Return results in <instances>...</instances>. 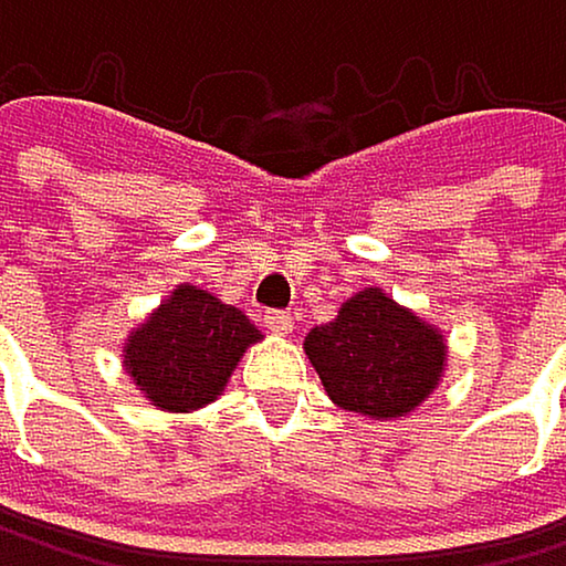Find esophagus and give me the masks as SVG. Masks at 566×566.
<instances>
[{
  "label": "esophagus",
  "instance_id": "1",
  "mask_svg": "<svg viewBox=\"0 0 566 566\" xmlns=\"http://www.w3.org/2000/svg\"><path fill=\"white\" fill-rule=\"evenodd\" d=\"M263 324L273 331V334H293V314H286V310H266L263 314Z\"/></svg>",
  "mask_w": 566,
  "mask_h": 566
}]
</instances>
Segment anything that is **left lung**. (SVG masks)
I'll use <instances>...</instances> for the list:
<instances>
[{
	"mask_svg": "<svg viewBox=\"0 0 566 566\" xmlns=\"http://www.w3.org/2000/svg\"><path fill=\"white\" fill-rule=\"evenodd\" d=\"M303 350L337 408L378 421L415 411L446 371L442 331L378 286L354 293L331 324L310 331Z\"/></svg>",
	"mask_w": 566,
	"mask_h": 566,
	"instance_id": "8db88e82",
	"label": "left lung"
}]
</instances>
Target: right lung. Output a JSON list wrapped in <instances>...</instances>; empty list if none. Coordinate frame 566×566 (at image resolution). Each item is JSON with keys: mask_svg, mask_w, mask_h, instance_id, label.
I'll return each mask as SVG.
<instances>
[{"mask_svg": "<svg viewBox=\"0 0 566 566\" xmlns=\"http://www.w3.org/2000/svg\"><path fill=\"white\" fill-rule=\"evenodd\" d=\"M260 337L239 306L181 283L130 331L124 367L140 395L161 411H195L226 391L232 367Z\"/></svg>", "mask_w": 566, "mask_h": 566, "instance_id": "right-lung-1", "label": "right lung"}]
</instances>
